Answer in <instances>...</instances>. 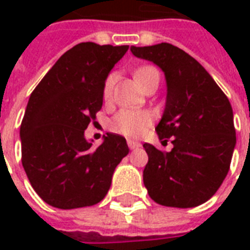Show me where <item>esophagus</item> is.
<instances>
[{
  "instance_id": "34e87169",
  "label": "esophagus",
  "mask_w": 250,
  "mask_h": 250,
  "mask_svg": "<svg viewBox=\"0 0 250 250\" xmlns=\"http://www.w3.org/2000/svg\"><path fill=\"white\" fill-rule=\"evenodd\" d=\"M127 145L130 147L131 150H135V148H139L142 146L141 143H138V142H134V141H127Z\"/></svg>"
}]
</instances>
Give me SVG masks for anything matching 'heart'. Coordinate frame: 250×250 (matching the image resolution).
Returning <instances> with one entry per match:
<instances>
[{"mask_svg":"<svg viewBox=\"0 0 250 250\" xmlns=\"http://www.w3.org/2000/svg\"><path fill=\"white\" fill-rule=\"evenodd\" d=\"M152 71H157L154 66H141L138 68L134 73L136 82L143 84L145 79L148 73ZM115 84V73L111 72L107 75L103 83V89H102V96L105 103H109L112 99ZM152 123V116L148 111L145 109H120L118 114L109 122V130L114 131L119 135L127 136V138H139L142 136Z\"/></svg>","mask_w":250,"mask_h":250,"instance_id":"b5f03b06","label":"heart"}]
</instances>
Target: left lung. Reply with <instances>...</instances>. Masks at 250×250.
Wrapping results in <instances>:
<instances>
[{"instance_id":"1","label":"left lung","mask_w":250,"mask_h":250,"mask_svg":"<svg viewBox=\"0 0 250 250\" xmlns=\"http://www.w3.org/2000/svg\"><path fill=\"white\" fill-rule=\"evenodd\" d=\"M132 55L157 64L166 76L167 98L159 139L171 138L162 152L145 143L148 162L143 184L157 204L194 208L215 194L230 168L236 128L229 99L194 57L167 42L131 46Z\"/></svg>"}]
</instances>
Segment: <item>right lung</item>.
<instances>
[{
    "instance_id": "add662e5",
    "label": "right lung",
    "mask_w": 250,
    "mask_h": 250,
    "mask_svg": "<svg viewBox=\"0 0 250 250\" xmlns=\"http://www.w3.org/2000/svg\"><path fill=\"white\" fill-rule=\"evenodd\" d=\"M128 45L80 42L66 51L32 92L20 127L21 162L46 204L76 209L99 204L128 154L125 139L107 134L99 147L84 138L103 105V83Z\"/></svg>"
}]
</instances>
